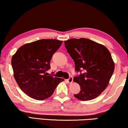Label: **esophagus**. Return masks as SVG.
<instances>
[{
  "label": "esophagus",
  "mask_w": 128,
  "mask_h": 128,
  "mask_svg": "<svg viewBox=\"0 0 128 128\" xmlns=\"http://www.w3.org/2000/svg\"><path fill=\"white\" fill-rule=\"evenodd\" d=\"M67 81L69 83H72L73 82V78L72 77V76H70V77L67 80Z\"/></svg>",
  "instance_id": "34e87169"
}]
</instances>
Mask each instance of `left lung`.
<instances>
[{
    "instance_id": "left-lung-1",
    "label": "left lung",
    "mask_w": 128,
    "mask_h": 128,
    "mask_svg": "<svg viewBox=\"0 0 128 128\" xmlns=\"http://www.w3.org/2000/svg\"><path fill=\"white\" fill-rule=\"evenodd\" d=\"M67 52L74 60L75 70L82 72L74 81L80 86L74 97L81 100H94L108 85L114 70V63L109 50L103 45L86 38L64 41Z\"/></svg>"
}]
</instances>
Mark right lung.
I'll return each mask as SVG.
<instances>
[{
    "label": "right lung",
    "mask_w": 128,
    "mask_h": 128,
    "mask_svg": "<svg viewBox=\"0 0 128 128\" xmlns=\"http://www.w3.org/2000/svg\"><path fill=\"white\" fill-rule=\"evenodd\" d=\"M62 43L57 40H40L26 44L12 57L14 76L21 90L36 100L50 97L63 78L48 76L52 55Z\"/></svg>",
    "instance_id": "1"
}]
</instances>
